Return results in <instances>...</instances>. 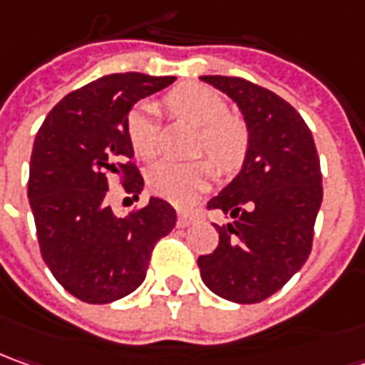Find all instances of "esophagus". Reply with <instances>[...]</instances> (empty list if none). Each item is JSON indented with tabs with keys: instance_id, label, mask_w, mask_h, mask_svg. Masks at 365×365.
<instances>
[{
	"instance_id": "esophagus-1",
	"label": "esophagus",
	"mask_w": 365,
	"mask_h": 365,
	"mask_svg": "<svg viewBox=\"0 0 365 365\" xmlns=\"http://www.w3.org/2000/svg\"><path fill=\"white\" fill-rule=\"evenodd\" d=\"M192 220H194V216L190 212H183V210L178 212V226H190Z\"/></svg>"
}]
</instances>
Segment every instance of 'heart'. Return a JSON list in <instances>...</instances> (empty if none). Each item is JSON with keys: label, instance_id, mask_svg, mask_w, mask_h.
I'll list each match as a JSON object with an SVG mask.
<instances>
[{"label": "heart", "instance_id": "b5f03b06", "mask_svg": "<svg viewBox=\"0 0 365 365\" xmlns=\"http://www.w3.org/2000/svg\"><path fill=\"white\" fill-rule=\"evenodd\" d=\"M173 117L197 127L194 149L207 153L220 173L230 175L245 165L250 151V131L245 120L228 115V107L218 93L200 84H182L163 101ZM127 137L133 151L143 159L159 153V129L155 108L139 105L127 117ZM214 165L207 159L159 161L147 173L149 190L163 200L185 206L214 178Z\"/></svg>", "mask_w": 365, "mask_h": 365}]
</instances>
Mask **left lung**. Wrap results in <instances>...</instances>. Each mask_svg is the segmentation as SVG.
Returning <instances> with one entry per match:
<instances>
[{
  "label": "left lung",
  "mask_w": 365,
  "mask_h": 365,
  "mask_svg": "<svg viewBox=\"0 0 365 365\" xmlns=\"http://www.w3.org/2000/svg\"><path fill=\"white\" fill-rule=\"evenodd\" d=\"M240 107L250 131L242 171L207 202L226 222L218 246L197 258L206 287L234 303H260L305 264L323 200L307 123L284 98L238 76H202Z\"/></svg>",
  "instance_id": "obj_1"
}]
</instances>
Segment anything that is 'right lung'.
Returning <instances> with one entry per match:
<instances>
[{
    "label": "right lung",
    "mask_w": 365,
    "mask_h": 365,
    "mask_svg": "<svg viewBox=\"0 0 365 365\" xmlns=\"http://www.w3.org/2000/svg\"><path fill=\"white\" fill-rule=\"evenodd\" d=\"M173 81L141 72L103 76L64 96L36 135L28 197L40 252L58 283L84 303L133 293L155 245L175 226V210L159 197L125 218L107 204L115 180L125 194H141L127 115L139 98Z\"/></svg>",
    "instance_id": "add662e5"
}]
</instances>
